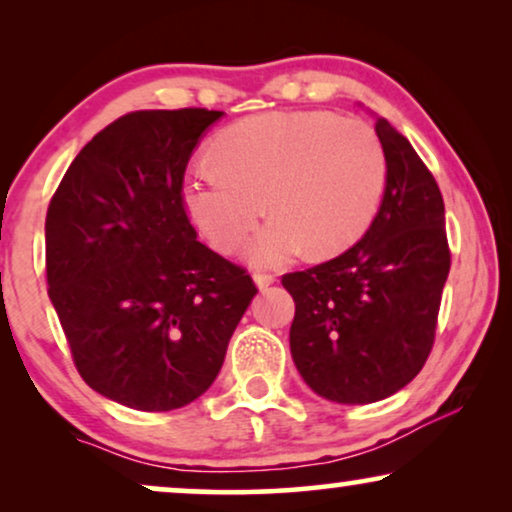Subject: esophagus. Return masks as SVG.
<instances>
[{
    "label": "esophagus",
    "mask_w": 512,
    "mask_h": 512,
    "mask_svg": "<svg viewBox=\"0 0 512 512\" xmlns=\"http://www.w3.org/2000/svg\"><path fill=\"white\" fill-rule=\"evenodd\" d=\"M254 282H256L258 289L265 291V289H268L270 284H275V277H272V275H265V272H256V275H254Z\"/></svg>",
    "instance_id": "1"
}]
</instances>
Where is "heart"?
Segmentation results:
<instances>
[{
    "label": "heart",
    "instance_id": "1",
    "mask_svg": "<svg viewBox=\"0 0 512 512\" xmlns=\"http://www.w3.org/2000/svg\"><path fill=\"white\" fill-rule=\"evenodd\" d=\"M216 165H195L184 207L219 251L251 240L254 265H279L305 247L331 258L361 240L380 209L387 160L370 125L328 111H272L242 118L216 137Z\"/></svg>",
    "mask_w": 512,
    "mask_h": 512
}]
</instances>
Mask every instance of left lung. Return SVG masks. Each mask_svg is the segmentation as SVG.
Returning a JSON list of instances; mask_svg holds the SVG:
<instances>
[{
    "label": "left lung",
    "mask_w": 512,
    "mask_h": 512,
    "mask_svg": "<svg viewBox=\"0 0 512 512\" xmlns=\"http://www.w3.org/2000/svg\"><path fill=\"white\" fill-rule=\"evenodd\" d=\"M375 132L387 186L366 235L333 261L282 277L296 303L293 363L314 394L345 405L382 401L415 380L450 272L436 179L389 121L377 118Z\"/></svg>",
    "instance_id": "1"
}]
</instances>
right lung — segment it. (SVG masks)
Returning a JSON list of instances; mask_svg holds the SVG:
<instances>
[{
  "label": "right lung",
  "mask_w": 512,
  "mask_h": 512,
  "mask_svg": "<svg viewBox=\"0 0 512 512\" xmlns=\"http://www.w3.org/2000/svg\"><path fill=\"white\" fill-rule=\"evenodd\" d=\"M223 111H132L83 146L46 214L48 298L90 389L144 412L205 394L258 289L188 221L184 172Z\"/></svg>",
  "instance_id": "obj_1"
}]
</instances>
